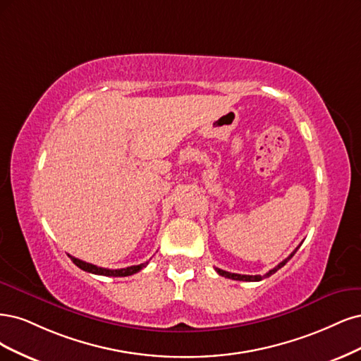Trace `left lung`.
<instances>
[{"instance_id":"left-lung-1","label":"left lung","mask_w":361,"mask_h":361,"mask_svg":"<svg viewBox=\"0 0 361 361\" xmlns=\"http://www.w3.org/2000/svg\"><path fill=\"white\" fill-rule=\"evenodd\" d=\"M300 247V246H298ZM298 247L293 252V253H290L289 255V257L286 258V259H283L281 264H279L277 267H274V269L273 270H270L269 273H265L264 276H249V274H237V273H229V271H225V270H220V269H216V271L220 274V276H224V277H228V279H232V281H243V282H259V281H262V279H265V277H270L271 274H274L279 269H282V267L290 259V258H293L294 257V255H295V252L298 250Z\"/></svg>"}]
</instances>
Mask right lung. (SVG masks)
<instances>
[{
    "mask_svg": "<svg viewBox=\"0 0 361 361\" xmlns=\"http://www.w3.org/2000/svg\"><path fill=\"white\" fill-rule=\"evenodd\" d=\"M68 258H71L73 261L75 265H78L80 270L84 271H88V273H92V274H100V276H114V277H124V276H132L137 271H141L144 267L148 265V261L144 262V264H139V265H132V267H127V269H118V270H109V269H102V267H97V265H92V264H88L85 261H80L75 257H71L68 255Z\"/></svg>",
    "mask_w": 361,
    "mask_h": 361,
    "instance_id": "add662e5",
    "label": "right lung"
}]
</instances>
